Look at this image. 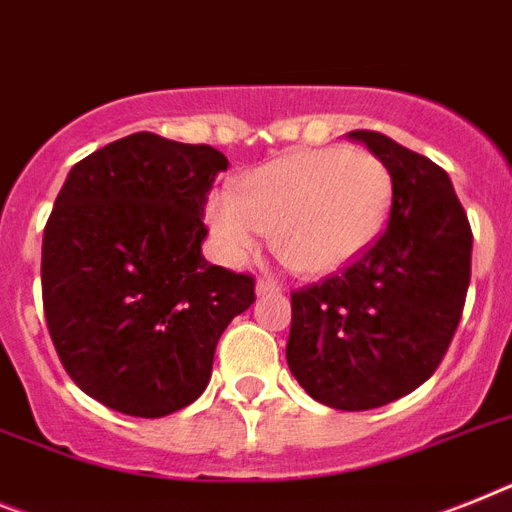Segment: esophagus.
<instances>
[{"instance_id":"34e87169","label":"esophagus","mask_w":512,"mask_h":512,"mask_svg":"<svg viewBox=\"0 0 512 512\" xmlns=\"http://www.w3.org/2000/svg\"><path fill=\"white\" fill-rule=\"evenodd\" d=\"M283 286L281 283L276 281V278H270V276H263V278H257V294L265 296V294H278Z\"/></svg>"}]
</instances>
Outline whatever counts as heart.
Returning a JSON list of instances; mask_svg holds the SVG:
<instances>
[{
    "instance_id": "b5f03b06",
    "label": "heart",
    "mask_w": 512,
    "mask_h": 512,
    "mask_svg": "<svg viewBox=\"0 0 512 512\" xmlns=\"http://www.w3.org/2000/svg\"><path fill=\"white\" fill-rule=\"evenodd\" d=\"M393 176L369 150H296L249 171L236 192L208 203V223L229 260L255 252L273 229L291 268L330 276L364 255L382 234Z\"/></svg>"
}]
</instances>
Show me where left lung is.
Listing matches in <instances>:
<instances>
[{
	"instance_id": "1",
	"label": "left lung",
	"mask_w": 512,
	"mask_h": 512,
	"mask_svg": "<svg viewBox=\"0 0 512 512\" xmlns=\"http://www.w3.org/2000/svg\"><path fill=\"white\" fill-rule=\"evenodd\" d=\"M393 176L388 226L351 265L291 294L286 362L315 401L367 411L435 375L471 281V223L450 176L372 130L349 132Z\"/></svg>"
}]
</instances>
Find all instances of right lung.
<instances>
[{"label": "right lung", "instance_id": "right-lung-1", "mask_svg": "<svg viewBox=\"0 0 512 512\" xmlns=\"http://www.w3.org/2000/svg\"><path fill=\"white\" fill-rule=\"evenodd\" d=\"M229 161L153 132L77 161L44 229L49 336L77 388L127 416L190 406L255 276L203 257L208 192Z\"/></svg>", "mask_w": 512, "mask_h": 512}]
</instances>
